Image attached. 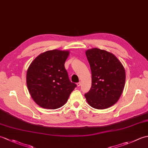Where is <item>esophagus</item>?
<instances>
[{
    "label": "esophagus",
    "mask_w": 148,
    "mask_h": 148,
    "mask_svg": "<svg viewBox=\"0 0 148 148\" xmlns=\"http://www.w3.org/2000/svg\"><path fill=\"white\" fill-rule=\"evenodd\" d=\"M81 85V82H79V83H77V86H80Z\"/></svg>",
    "instance_id": "obj_1"
}]
</instances>
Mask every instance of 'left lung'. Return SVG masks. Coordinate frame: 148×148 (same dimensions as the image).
Masks as SVG:
<instances>
[{"label": "left lung", "instance_id": "left-lung-1", "mask_svg": "<svg viewBox=\"0 0 148 148\" xmlns=\"http://www.w3.org/2000/svg\"><path fill=\"white\" fill-rule=\"evenodd\" d=\"M86 55L92 71V87L84 96L88 103L104 109L118 102L123 91L125 71L111 53L99 48L88 49Z\"/></svg>", "mask_w": 148, "mask_h": 148}]
</instances>
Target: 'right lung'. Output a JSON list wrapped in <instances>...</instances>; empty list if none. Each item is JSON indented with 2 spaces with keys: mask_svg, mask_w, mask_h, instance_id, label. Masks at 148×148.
Wrapping results in <instances>:
<instances>
[{
  "mask_svg": "<svg viewBox=\"0 0 148 148\" xmlns=\"http://www.w3.org/2000/svg\"><path fill=\"white\" fill-rule=\"evenodd\" d=\"M69 55V51H47L37 56L28 68V90L34 102L41 108H60L67 102L76 87L69 80L65 69Z\"/></svg>",
  "mask_w": 148,
  "mask_h": 148,
  "instance_id": "1",
  "label": "right lung"
}]
</instances>
